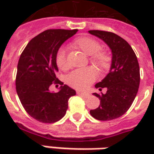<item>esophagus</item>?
<instances>
[{
	"label": "esophagus",
	"instance_id": "1",
	"mask_svg": "<svg viewBox=\"0 0 154 154\" xmlns=\"http://www.w3.org/2000/svg\"><path fill=\"white\" fill-rule=\"evenodd\" d=\"M78 95H80L82 97H90V94L88 93V92H82V91H77V92Z\"/></svg>",
	"mask_w": 154,
	"mask_h": 154
}]
</instances>
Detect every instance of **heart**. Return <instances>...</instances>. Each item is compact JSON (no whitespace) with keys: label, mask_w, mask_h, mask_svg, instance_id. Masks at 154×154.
I'll list each match as a JSON object with an SVG mask.
<instances>
[{"label":"heart","mask_w":154,"mask_h":154,"mask_svg":"<svg viewBox=\"0 0 154 154\" xmlns=\"http://www.w3.org/2000/svg\"><path fill=\"white\" fill-rule=\"evenodd\" d=\"M72 46L82 50L87 55H91V62L100 70L105 71L110 66V56L108 53L100 49V43L90 37H80L72 42ZM55 62L57 67L61 70H66L68 67L67 60V52L64 48L57 50L55 56ZM97 70L93 67H88L77 69L67 74L66 82L70 87L76 89H85L96 80Z\"/></svg>","instance_id":"obj_1"}]
</instances>
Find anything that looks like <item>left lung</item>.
Instances as JSON below:
<instances>
[{
	"label": "left lung",
	"instance_id": "1",
	"mask_svg": "<svg viewBox=\"0 0 154 154\" xmlns=\"http://www.w3.org/2000/svg\"><path fill=\"white\" fill-rule=\"evenodd\" d=\"M110 47L112 61L109 73L95 87L106 94L93 93L100 100L99 106L91 110V116L99 120L119 118L131 106L139 87L140 72L137 57L131 46L123 38L114 33L102 30H89Z\"/></svg>",
	"mask_w": 154,
	"mask_h": 154
}]
</instances>
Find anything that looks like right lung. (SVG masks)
Returning a JSON list of instances; mask_svg holds the SVG:
<instances>
[{
  "label": "right lung",
  "mask_w": 154,
  "mask_h": 154,
  "mask_svg": "<svg viewBox=\"0 0 154 154\" xmlns=\"http://www.w3.org/2000/svg\"><path fill=\"white\" fill-rule=\"evenodd\" d=\"M77 29H47L26 45L20 57L15 78L16 92L26 112L39 122L60 120L68 108V99L76 91L56 77L58 71L55 56L61 45ZM52 84L61 85L51 93Z\"/></svg>",
  "instance_id": "obj_1"
}]
</instances>
